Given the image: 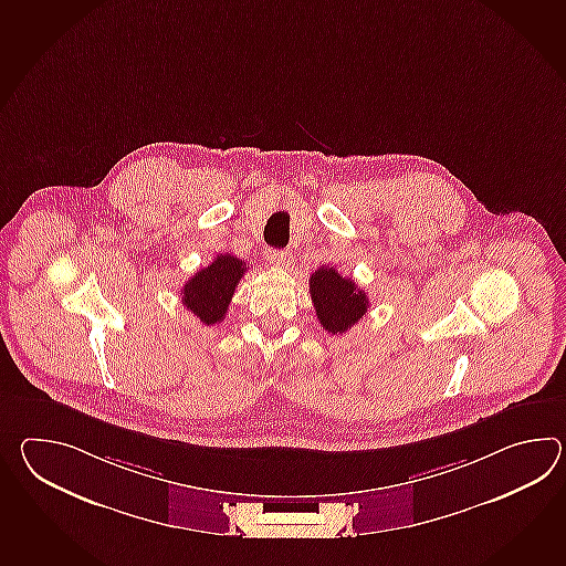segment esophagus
<instances>
[{"label": "esophagus", "mask_w": 566, "mask_h": 566, "mask_svg": "<svg viewBox=\"0 0 566 566\" xmlns=\"http://www.w3.org/2000/svg\"><path fill=\"white\" fill-rule=\"evenodd\" d=\"M265 260L274 265H289L292 262V253L289 250H268Z\"/></svg>", "instance_id": "1"}]
</instances>
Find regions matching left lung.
<instances>
[{
	"label": "left lung",
	"mask_w": 566,
	"mask_h": 566,
	"mask_svg": "<svg viewBox=\"0 0 566 566\" xmlns=\"http://www.w3.org/2000/svg\"><path fill=\"white\" fill-rule=\"evenodd\" d=\"M308 284L316 318L321 321V327L333 335H343L367 313L369 301L365 290L359 289L352 277L340 276L335 268L323 265L314 270Z\"/></svg>",
	"instance_id": "obj_1"
}]
</instances>
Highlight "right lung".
<instances>
[{"instance_id":"obj_1","label":"right lung","mask_w":566,"mask_h":566,"mask_svg":"<svg viewBox=\"0 0 566 566\" xmlns=\"http://www.w3.org/2000/svg\"><path fill=\"white\" fill-rule=\"evenodd\" d=\"M250 265L235 255L221 253L214 262L199 270L180 290L182 304L202 325H217L226 318L235 286Z\"/></svg>"}]
</instances>
